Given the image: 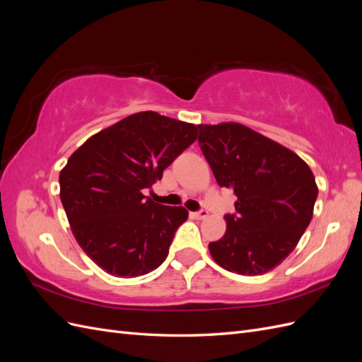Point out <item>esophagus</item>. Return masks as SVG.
I'll use <instances>...</instances> for the list:
<instances>
[{
    "label": "esophagus",
    "instance_id": "34e87169",
    "mask_svg": "<svg viewBox=\"0 0 362 362\" xmlns=\"http://www.w3.org/2000/svg\"><path fill=\"white\" fill-rule=\"evenodd\" d=\"M192 216H193L194 218H205V217L208 216V211H206V210H199V211L192 213Z\"/></svg>",
    "mask_w": 362,
    "mask_h": 362
}]
</instances>
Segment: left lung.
<instances>
[{"instance_id": "obj_1", "label": "left lung", "mask_w": 362, "mask_h": 362, "mask_svg": "<svg viewBox=\"0 0 362 362\" xmlns=\"http://www.w3.org/2000/svg\"><path fill=\"white\" fill-rule=\"evenodd\" d=\"M199 146L221 187L235 194L225 235L208 245L218 266L262 275L291 254L308 228L317 185L300 157L240 124L198 125Z\"/></svg>"}]
</instances>
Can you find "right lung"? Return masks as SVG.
Returning a JSON list of instances; mask_svg holds the SVG:
<instances>
[{"instance_id":"1","label":"right lung","mask_w":362,"mask_h":362,"mask_svg":"<svg viewBox=\"0 0 362 362\" xmlns=\"http://www.w3.org/2000/svg\"><path fill=\"white\" fill-rule=\"evenodd\" d=\"M198 137L193 124L156 112L131 115L87 139L60 172V199L74 237L113 276L136 278L166 259L182 206L151 201L141 190Z\"/></svg>"}]
</instances>
